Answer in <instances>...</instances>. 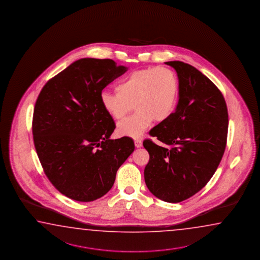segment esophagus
<instances>
[{
  "mask_svg": "<svg viewBox=\"0 0 260 260\" xmlns=\"http://www.w3.org/2000/svg\"><path fill=\"white\" fill-rule=\"evenodd\" d=\"M135 146H136L137 148H141V147H142V141H141L140 139H136V140H135Z\"/></svg>",
  "mask_w": 260,
  "mask_h": 260,
  "instance_id": "34e87169",
  "label": "esophagus"
}]
</instances>
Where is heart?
I'll return each instance as SVG.
<instances>
[{
  "instance_id": "b5f03b06",
  "label": "heart",
  "mask_w": 260,
  "mask_h": 260,
  "mask_svg": "<svg viewBox=\"0 0 260 260\" xmlns=\"http://www.w3.org/2000/svg\"><path fill=\"white\" fill-rule=\"evenodd\" d=\"M116 92L103 91L101 103L114 120H122L131 111L136 112L118 124L121 136L141 138L153 121L163 122L174 112L179 97V79L167 67H148L132 72L118 82Z\"/></svg>"
}]
</instances>
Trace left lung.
<instances>
[{
  "instance_id": "1",
  "label": "left lung",
  "mask_w": 260,
  "mask_h": 260,
  "mask_svg": "<svg viewBox=\"0 0 260 260\" xmlns=\"http://www.w3.org/2000/svg\"><path fill=\"white\" fill-rule=\"evenodd\" d=\"M179 79L175 112L149 131L168 145L150 139L143 142L149 153L144 176L148 190L158 199L178 203L208 183L223 156L228 134V110L213 82L183 61H166Z\"/></svg>"
}]
</instances>
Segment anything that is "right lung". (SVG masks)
Returning <instances> with one entry per match:
<instances>
[{
	"mask_svg": "<svg viewBox=\"0 0 260 260\" xmlns=\"http://www.w3.org/2000/svg\"><path fill=\"white\" fill-rule=\"evenodd\" d=\"M111 59L83 58L41 89L32 133L38 157L53 186L90 202L107 193L135 149L131 138L111 139L115 123L101 103L102 89L127 71Z\"/></svg>",
	"mask_w": 260,
	"mask_h": 260,
	"instance_id": "right-lung-1",
	"label": "right lung"
}]
</instances>
